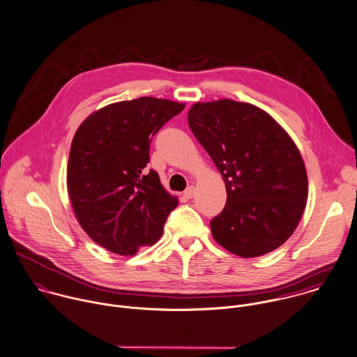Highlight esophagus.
<instances>
[{
	"label": "esophagus",
	"mask_w": 357,
	"mask_h": 357,
	"mask_svg": "<svg viewBox=\"0 0 357 357\" xmlns=\"http://www.w3.org/2000/svg\"><path fill=\"white\" fill-rule=\"evenodd\" d=\"M195 195H196V189H195V186H189V188L183 192V196H185L186 199H193V197H195Z\"/></svg>",
	"instance_id": "1"
}]
</instances>
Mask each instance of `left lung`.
<instances>
[{"label": "left lung", "mask_w": 357, "mask_h": 357, "mask_svg": "<svg viewBox=\"0 0 357 357\" xmlns=\"http://www.w3.org/2000/svg\"><path fill=\"white\" fill-rule=\"evenodd\" d=\"M188 121L226 185V206L210 222L216 243L243 258L280 247L307 200L295 143L266 112L230 99L193 105Z\"/></svg>", "instance_id": "left-lung-1"}]
</instances>
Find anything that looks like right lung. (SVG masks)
<instances>
[{"mask_svg":"<svg viewBox=\"0 0 357 357\" xmlns=\"http://www.w3.org/2000/svg\"><path fill=\"white\" fill-rule=\"evenodd\" d=\"M183 109V103L143 96L95 112L77 130L69 196L81 227L103 248L135 255L161 237L178 200L146 165L153 137Z\"/></svg>","mask_w":357,"mask_h":357,"instance_id":"right-lung-1","label":"right lung"}]
</instances>
